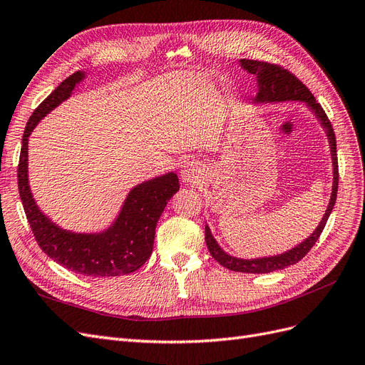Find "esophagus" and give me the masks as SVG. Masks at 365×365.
Returning a JSON list of instances; mask_svg holds the SVG:
<instances>
[{
  "instance_id": "obj_1",
  "label": "esophagus",
  "mask_w": 365,
  "mask_h": 365,
  "mask_svg": "<svg viewBox=\"0 0 365 365\" xmlns=\"http://www.w3.org/2000/svg\"><path fill=\"white\" fill-rule=\"evenodd\" d=\"M201 176H202V169H201V165L197 164L196 161L187 163L184 168H182V170H181V178L187 184L197 182V181L201 180Z\"/></svg>"
}]
</instances>
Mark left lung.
<instances>
[{"instance_id":"8db88e82","label":"left lung","mask_w":365,"mask_h":365,"mask_svg":"<svg viewBox=\"0 0 365 365\" xmlns=\"http://www.w3.org/2000/svg\"><path fill=\"white\" fill-rule=\"evenodd\" d=\"M242 68H245L248 73L257 76V94L254 97V103H277V102H303L307 105V108L317 115L319 120V125L326 130V135L329 140L330 146V155H332V164H334V184H332V195H330V201L327 205L326 213L322 219V222L315 228L314 233L306 237L302 244H298L292 250H288L283 254H277V256L269 257H260V259H239L227 254L222 248L217 245L216 239L213 237L212 231L205 225V242L212 257L219 262L227 269L236 271V272H248V274H267L272 271H279L286 267L300 262L306 254L311 251V248L315 245L319 235L323 233L326 227L327 219L332 213L335 201H336V192H338V158H336V140L335 132L332 125L312 93L307 90V86L298 81L297 77L284 70L280 65L260 62V61H251V59H240Z\"/></svg>"}]
</instances>
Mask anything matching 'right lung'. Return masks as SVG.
<instances>
[{"mask_svg": "<svg viewBox=\"0 0 365 365\" xmlns=\"http://www.w3.org/2000/svg\"><path fill=\"white\" fill-rule=\"evenodd\" d=\"M83 79V71L67 77L30 115L18 164V189L33 236L50 259L86 277H118L137 271L150 257L158 219L170 197L180 190V182L178 175L169 172L135 185L114 224L102 233H74L42 213L29 185V137Z\"/></svg>", "mask_w": 365, "mask_h": 365, "instance_id": "obj_1", "label": "right lung"}]
</instances>
